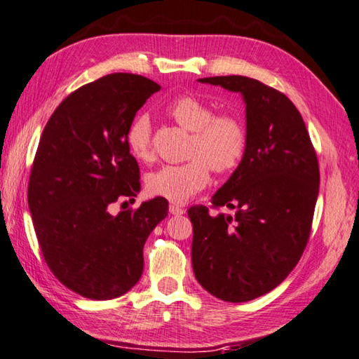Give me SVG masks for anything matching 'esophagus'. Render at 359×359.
<instances>
[{"mask_svg": "<svg viewBox=\"0 0 359 359\" xmlns=\"http://www.w3.org/2000/svg\"><path fill=\"white\" fill-rule=\"evenodd\" d=\"M168 211H170V214H173V215H182V214H184V209L177 206V205L168 206Z\"/></svg>", "mask_w": 359, "mask_h": 359, "instance_id": "obj_1", "label": "esophagus"}]
</instances>
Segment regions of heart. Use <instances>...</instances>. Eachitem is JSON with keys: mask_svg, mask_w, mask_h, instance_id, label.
<instances>
[{"mask_svg": "<svg viewBox=\"0 0 359 359\" xmlns=\"http://www.w3.org/2000/svg\"><path fill=\"white\" fill-rule=\"evenodd\" d=\"M214 111L211 103L191 93L178 95L167 104V116L192 133L187 148L189 161L164 165L151 173L147 181L151 195L181 205L208 186L211 168L217 173H228L241 164L248 144L245 123L234 112ZM126 147L137 161L153 159L151 121L147 116L136 117L128 126Z\"/></svg>", "mask_w": 359, "mask_h": 359, "instance_id": "1", "label": "heart"}]
</instances>
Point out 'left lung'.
Masks as SVG:
<instances>
[{
	"instance_id": "obj_1",
	"label": "left lung",
	"mask_w": 359,
	"mask_h": 359,
	"mask_svg": "<svg viewBox=\"0 0 359 359\" xmlns=\"http://www.w3.org/2000/svg\"><path fill=\"white\" fill-rule=\"evenodd\" d=\"M200 83L239 92L247 104L242 162L212 197V209L189 208L195 278L223 302L270 292L305 252L319 195V161L300 112L285 93L247 76Z\"/></svg>"
}]
</instances>
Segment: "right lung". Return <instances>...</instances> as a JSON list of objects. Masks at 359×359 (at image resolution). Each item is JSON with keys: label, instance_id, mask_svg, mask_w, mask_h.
Masks as SVG:
<instances>
[{"label": "right lung", "instance_id": "right-lung-1", "mask_svg": "<svg viewBox=\"0 0 359 359\" xmlns=\"http://www.w3.org/2000/svg\"><path fill=\"white\" fill-rule=\"evenodd\" d=\"M159 89L139 74H107L72 92L40 137L28 184L34 229L53 275L86 299H117L136 285L145 241L167 217L162 197L109 211L140 191L126 130Z\"/></svg>", "mask_w": 359, "mask_h": 359}]
</instances>
